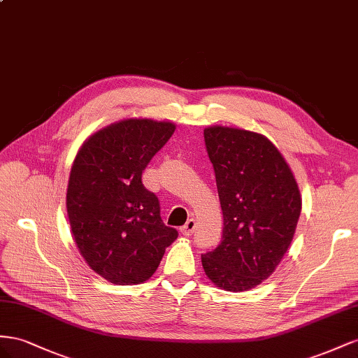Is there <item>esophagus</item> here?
<instances>
[{
	"instance_id": "obj_1",
	"label": "esophagus",
	"mask_w": 358,
	"mask_h": 358,
	"mask_svg": "<svg viewBox=\"0 0 358 358\" xmlns=\"http://www.w3.org/2000/svg\"><path fill=\"white\" fill-rule=\"evenodd\" d=\"M195 227H196V222L193 219H189L185 227H181V234H182V236L189 237V236H192V232H193V229H195Z\"/></svg>"
}]
</instances>
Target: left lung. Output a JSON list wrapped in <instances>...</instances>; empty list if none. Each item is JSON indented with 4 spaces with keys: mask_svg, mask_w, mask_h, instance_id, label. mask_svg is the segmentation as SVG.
I'll return each mask as SVG.
<instances>
[{
    "mask_svg": "<svg viewBox=\"0 0 358 358\" xmlns=\"http://www.w3.org/2000/svg\"><path fill=\"white\" fill-rule=\"evenodd\" d=\"M216 173L223 236L201 257L217 288L243 292L273 274L291 246L301 211L294 173L273 142L237 127L203 129Z\"/></svg>",
    "mask_w": 358,
    "mask_h": 358,
    "instance_id": "obj_1",
    "label": "left lung"
}]
</instances>
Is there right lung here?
<instances>
[{
	"mask_svg": "<svg viewBox=\"0 0 358 358\" xmlns=\"http://www.w3.org/2000/svg\"><path fill=\"white\" fill-rule=\"evenodd\" d=\"M176 124L127 118L97 130L80 145L67 186L71 236L90 268L115 285L148 280L178 237L160 217L159 199L142 171Z\"/></svg>",
	"mask_w": 358,
	"mask_h": 358,
	"instance_id": "add662e5",
	"label": "right lung"
}]
</instances>
